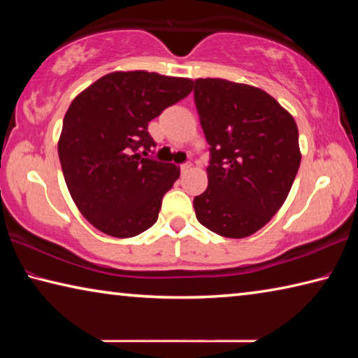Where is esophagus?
<instances>
[{"instance_id":"obj_1","label":"esophagus","mask_w":358,"mask_h":358,"mask_svg":"<svg viewBox=\"0 0 358 358\" xmlns=\"http://www.w3.org/2000/svg\"><path fill=\"white\" fill-rule=\"evenodd\" d=\"M191 169V164H181L180 166V171H181V173H185V172H187Z\"/></svg>"}]
</instances>
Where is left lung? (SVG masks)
<instances>
[{"label": "left lung", "instance_id": "1", "mask_svg": "<svg viewBox=\"0 0 358 358\" xmlns=\"http://www.w3.org/2000/svg\"><path fill=\"white\" fill-rule=\"evenodd\" d=\"M194 83L210 145L208 186L194 197L197 221L221 237H250L287 199L301 161L299 128L264 90L224 78Z\"/></svg>", "mask_w": 358, "mask_h": 358}]
</instances>
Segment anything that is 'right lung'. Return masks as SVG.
Masks as SVG:
<instances>
[{"label": "right lung", "instance_id": "obj_1", "mask_svg": "<svg viewBox=\"0 0 358 358\" xmlns=\"http://www.w3.org/2000/svg\"><path fill=\"white\" fill-rule=\"evenodd\" d=\"M191 78L110 72L71 102L58 156L80 213L110 237L129 238L157 221L180 167L150 156L148 123L191 93Z\"/></svg>", "mask_w": 358, "mask_h": 358}]
</instances>
